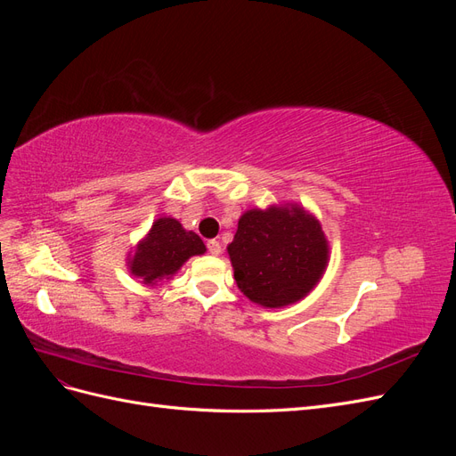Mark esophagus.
Masks as SVG:
<instances>
[{"instance_id": "obj_1", "label": "esophagus", "mask_w": 456, "mask_h": 456, "mask_svg": "<svg viewBox=\"0 0 456 456\" xmlns=\"http://www.w3.org/2000/svg\"><path fill=\"white\" fill-rule=\"evenodd\" d=\"M207 249H209V253H211L213 256H218L220 253H223V249H220V241H216V240H209V241H207Z\"/></svg>"}]
</instances>
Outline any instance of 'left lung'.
I'll return each instance as SVG.
<instances>
[{
	"instance_id": "1",
	"label": "left lung",
	"mask_w": 456,
	"mask_h": 456,
	"mask_svg": "<svg viewBox=\"0 0 456 456\" xmlns=\"http://www.w3.org/2000/svg\"><path fill=\"white\" fill-rule=\"evenodd\" d=\"M228 255L241 293L266 308L305 298L322 280L329 243L305 207L272 205L241 215Z\"/></svg>"
}]
</instances>
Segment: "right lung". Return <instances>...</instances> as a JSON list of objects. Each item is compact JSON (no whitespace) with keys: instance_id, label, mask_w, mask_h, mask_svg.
Segmentation results:
<instances>
[{"instance_id":"right-lung-1","label":"right lung","mask_w":456,"mask_h":456,"mask_svg":"<svg viewBox=\"0 0 456 456\" xmlns=\"http://www.w3.org/2000/svg\"><path fill=\"white\" fill-rule=\"evenodd\" d=\"M203 253L205 245L196 232L184 230L176 218L161 216L136 245L127 266L144 285H156L175 275L190 256Z\"/></svg>"}]
</instances>
